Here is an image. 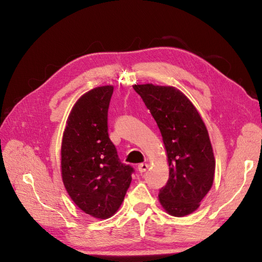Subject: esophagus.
I'll return each instance as SVG.
<instances>
[{
	"mask_svg": "<svg viewBox=\"0 0 262 262\" xmlns=\"http://www.w3.org/2000/svg\"><path fill=\"white\" fill-rule=\"evenodd\" d=\"M147 168H148V165L147 164H140L139 166H138V169H139V171L140 172H145L146 170H147Z\"/></svg>",
	"mask_w": 262,
	"mask_h": 262,
	"instance_id": "obj_1",
	"label": "esophagus"
}]
</instances>
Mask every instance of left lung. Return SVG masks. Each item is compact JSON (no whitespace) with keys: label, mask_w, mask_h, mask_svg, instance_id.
<instances>
[{"label":"left lung","mask_w":262,"mask_h":262,"mask_svg":"<svg viewBox=\"0 0 262 262\" xmlns=\"http://www.w3.org/2000/svg\"><path fill=\"white\" fill-rule=\"evenodd\" d=\"M161 131L169 165L167 184L158 200L172 216H186L200 207L212 188L215 158L202 118L186 95L173 86H133Z\"/></svg>","instance_id":"obj_1"}]
</instances>
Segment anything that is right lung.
Masks as SVG:
<instances>
[{
    "instance_id": "add662e5",
    "label": "right lung",
    "mask_w": 262,
    "mask_h": 262,
    "mask_svg": "<svg viewBox=\"0 0 262 262\" xmlns=\"http://www.w3.org/2000/svg\"><path fill=\"white\" fill-rule=\"evenodd\" d=\"M113 85L98 86L76 100L61 144V176L72 201L89 215L112 217L123 202L133 168L122 164L108 134Z\"/></svg>"
}]
</instances>
